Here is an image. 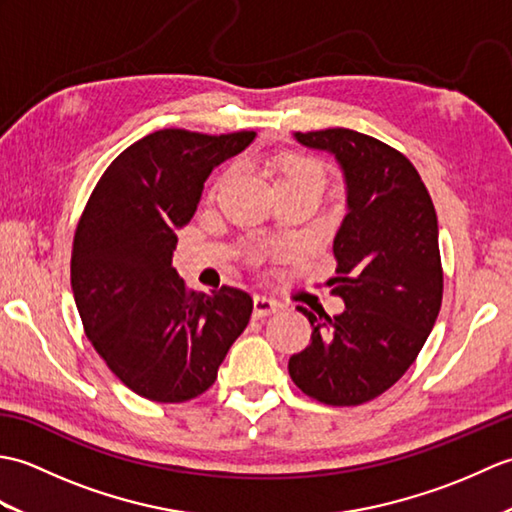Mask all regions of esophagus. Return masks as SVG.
Wrapping results in <instances>:
<instances>
[{"instance_id": "esophagus-1", "label": "esophagus", "mask_w": 512, "mask_h": 512, "mask_svg": "<svg viewBox=\"0 0 512 512\" xmlns=\"http://www.w3.org/2000/svg\"><path fill=\"white\" fill-rule=\"evenodd\" d=\"M281 308V303L277 299H270V297H264V295H257L253 299V317L255 319H264L268 317V314H273Z\"/></svg>"}]
</instances>
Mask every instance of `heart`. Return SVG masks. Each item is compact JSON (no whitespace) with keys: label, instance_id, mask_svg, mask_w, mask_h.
I'll use <instances>...</instances> for the list:
<instances>
[{"label":"heart","instance_id":"b5f03b06","mask_svg":"<svg viewBox=\"0 0 512 512\" xmlns=\"http://www.w3.org/2000/svg\"><path fill=\"white\" fill-rule=\"evenodd\" d=\"M257 167H262L270 180H273L275 189L284 187V184H319L323 187V167L317 160L301 158V156H277V154H259L253 158ZM222 176L217 182H224Z\"/></svg>","mask_w":512,"mask_h":512}]
</instances>
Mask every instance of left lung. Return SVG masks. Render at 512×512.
<instances>
[{
  "label": "left lung",
  "instance_id": "left-lung-1",
  "mask_svg": "<svg viewBox=\"0 0 512 512\" xmlns=\"http://www.w3.org/2000/svg\"><path fill=\"white\" fill-rule=\"evenodd\" d=\"M328 151L345 182V217L334 235V295L345 310L330 319L301 308L312 325L288 372L303 394L332 407L363 405L416 361L442 303L438 217L416 167L389 145L334 127L295 134Z\"/></svg>",
  "mask_w": 512,
  "mask_h": 512
}]
</instances>
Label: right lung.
<instances>
[{
    "mask_svg": "<svg viewBox=\"0 0 512 512\" xmlns=\"http://www.w3.org/2000/svg\"><path fill=\"white\" fill-rule=\"evenodd\" d=\"M255 136L160 129L140 138L105 169L76 226L70 277L85 334L121 383L147 400L204 394L246 330L248 292H189L171 255L206 178Z\"/></svg>",
    "mask_w": 512,
    "mask_h": 512,
    "instance_id": "add662e5",
    "label": "right lung"
}]
</instances>
